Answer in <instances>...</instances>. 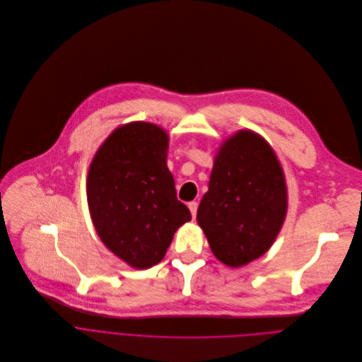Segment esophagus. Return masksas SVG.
<instances>
[{
    "label": "esophagus",
    "instance_id": "1",
    "mask_svg": "<svg viewBox=\"0 0 362 362\" xmlns=\"http://www.w3.org/2000/svg\"><path fill=\"white\" fill-rule=\"evenodd\" d=\"M187 207H189V210H190L193 218H196V214H197V203H196V202H190V203L187 204Z\"/></svg>",
    "mask_w": 362,
    "mask_h": 362
}]
</instances>
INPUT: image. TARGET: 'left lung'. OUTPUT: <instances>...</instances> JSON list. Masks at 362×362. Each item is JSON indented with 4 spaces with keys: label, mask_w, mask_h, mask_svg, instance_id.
<instances>
[{
    "label": "left lung",
    "mask_w": 362,
    "mask_h": 362,
    "mask_svg": "<svg viewBox=\"0 0 362 362\" xmlns=\"http://www.w3.org/2000/svg\"><path fill=\"white\" fill-rule=\"evenodd\" d=\"M287 214L281 165L264 138L238 131L220 146L197 223L223 264L242 267L274 243Z\"/></svg>",
    "instance_id": "obj_1"
}]
</instances>
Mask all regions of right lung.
<instances>
[{
  "label": "right lung",
  "instance_id": "1",
  "mask_svg": "<svg viewBox=\"0 0 362 362\" xmlns=\"http://www.w3.org/2000/svg\"><path fill=\"white\" fill-rule=\"evenodd\" d=\"M168 149L160 127L131 122L106 138L89 166L86 197L95 230L134 269L158 264L176 230L192 218L176 197Z\"/></svg>",
  "mask_w": 362,
  "mask_h": 362
}]
</instances>
